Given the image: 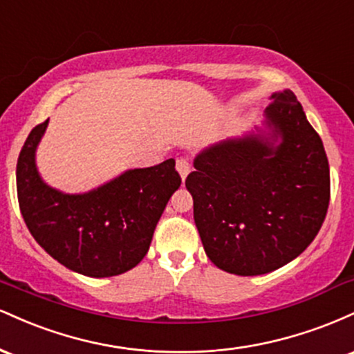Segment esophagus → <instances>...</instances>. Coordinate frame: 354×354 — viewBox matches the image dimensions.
Returning a JSON list of instances; mask_svg holds the SVG:
<instances>
[{"label": "esophagus", "instance_id": "1", "mask_svg": "<svg viewBox=\"0 0 354 354\" xmlns=\"http://www.w3.org/2000/svg\"><path fill=\"white\" fill-rule=\"evenodd\" d=\"M176 169H178V173H180L181 180L185 181L186 176H188L189 171H191V166L188 163V160H185V158H180V160L176 161Z\"/></svg>", "mask_w": 354, "mask_h": 354}]
</instances>
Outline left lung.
Here are the masks:
<instances>
[{"label":"left lung","mask_w":354,"mask_h":354,"mask_svg":"<svg viewBox=\"0 0 354 354\" xmlns=\"http://www.w3.org/2000/svg\"><path fill=\"white\" fill-rule=\"evenodd\" d=\"M271 100L261 128L205 148L186 178L206 254L239 276L271 273L298 258L330 205L319 135L293 91Z\"/></svg>","instance_id":"obj_1"}]
</instances>
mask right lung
Listing matches in <instances>:
<instances>
[{"label": "right lung", "mask_w": 354, "mask_h": 354, "mask_svg": "<svg viewBox=\"0 0 354 354\" xmlns=\"http://www.w3.org/2000/svg\"><path fill=\"white\" fill-rule=\"evenodd\" d=\"M48 121L35 126L16 165L19 209L39 246L68 270L108 278L135 268L181 178L174 160L135 168L86 193L70 194L43 181L36 149Z\"/></svg>", "instance_id": "right-lung-1"}]
</instances>
